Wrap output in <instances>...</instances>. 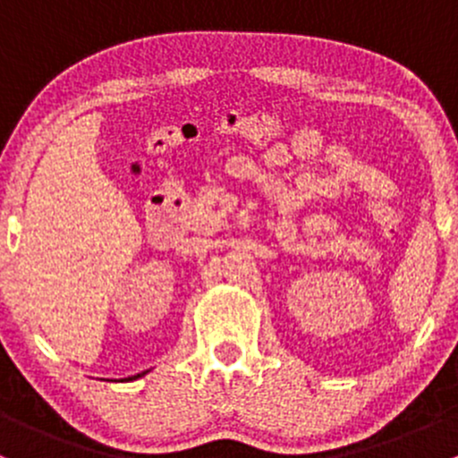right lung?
<instances>
[{"label":"right lung","mask_w":458,"mask_h":458,"mask_svg":"<svg viewBox=\"0 0 458 458\" xmlns=\"http://www.w3.org/2000/svg\"><path fill=\"white\" fill-rule=\"evenodd\" d=\"M137 377H140V374H137Z\"/></svg>","instance_id":"right-lung-1"}]
</instances>
